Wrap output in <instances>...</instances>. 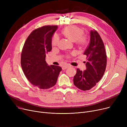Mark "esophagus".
<instances>
[{
  "label": "esophagus",
  "mask_w": 127,
  "mask_h": 127,
  "mask_svg": "<svg viewBox=\"0 0 127 127\" xmlns=\"http://www.w3.org/2000/svg\"><path fill=\"white\" fill-rule=\"evenodd\" d=\"M69 66H70V65H65L62 66V69L65 70L66 68H67L68 67H69Z\"/></svg>",
  "instance_id": "esophagus-1"
}]
</instances>
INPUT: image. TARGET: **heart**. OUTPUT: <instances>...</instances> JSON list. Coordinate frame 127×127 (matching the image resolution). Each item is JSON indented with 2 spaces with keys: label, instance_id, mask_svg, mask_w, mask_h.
<instances>
[{
  "label": "heart",
  "instance_id": "heart-1",
  "mask_svg": "<svg viewBox=\"0 0 127 127\" xmlns=\"http://www.w3.org/2000/svg\"><path fill=\"white\" fill-rule=\"evenodd\" d=\"M63 34L72 42H76V44L80 46H85L88 43V38L86 36L83 35V30L75 25L68 26L65 28L62 31ZM59 43V37L58 35H54L52 38L51 45L55 47Z\"/></svg>",
  "mask_w": 127,
  "mask_h": 127
}]
</instances>
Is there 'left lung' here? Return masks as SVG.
Wrapping results in <instances>:
<instances>
[{
	"label": "left lung",
	"mask_w": 127,
	"mask_h": 127,
	"mask_svg": "<svg viewBox=\"0 0 127 127\" xmlns=\"http://www.w3.org/2000/svg\"><path fill=\"white\" fill-rule=\"evenodd\" d=\"M86 56V69H77L74 84L82 91L90 90L101 80L105 70L106 55L102 40L95 29L90 31V42L84 52Z\"/></svg>",
	"instance_id": "left-lung-1"
}]
</instances>
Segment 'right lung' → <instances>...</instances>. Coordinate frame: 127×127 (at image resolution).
<instances>
[{"label":"right lung","instance_id":"1","mask_svg":"<svg viewBox=\"0 0 127 127\" xmlns=\"http://www.w3.org/2000/svg\"><path fill=\"white\" fill-rule=\"evenodd\" d=\"M58 26H45L33 30L27 38L21 54V66L30 82L40 89L54 86L62 68L48 65L46 54L52 49L51 40Z\"/></svg>","mask_w":127,"mask_h":127}]
</instances>
